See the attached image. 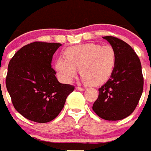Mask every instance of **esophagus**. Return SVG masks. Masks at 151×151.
<instances>
[{"instance_id":"1","label":"esophagus","mask_w":151,"mask_h":151,"mask_svg":"<svg viewBox=\"0 0 151 151\" xmlns=\"http://www.w3.org/2000/svg\"><path fill=\"white\" fill-rule=\"evenodd\" d=\"M76 89H77V90H78V91H84V90H85V88H84L80 87V86H78V87H76Z\"/></svg>"}]
</instances>
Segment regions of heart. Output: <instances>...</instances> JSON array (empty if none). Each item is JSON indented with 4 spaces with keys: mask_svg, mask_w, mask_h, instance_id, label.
Here are the masks:
<instances>
[{
    "mask_svg": "<svg viewBox=\"0 0 151 151\" xmlns=\"http://www.w3.org/2000/svg\"><path fill=\"white\" fill-rule=\"evenodd\" d=\"M66 57H60L55 69L63 82L69 83L76 76L78 69L85 83L97 85L106 81L115 66L116 52L110 45L82 44L69 47Z\"/></svg>",
    "mask_w": 151,
    "mask_h": 151,
    "instance_id": "obj_1",
    "label": "heart"
}]
</instances>
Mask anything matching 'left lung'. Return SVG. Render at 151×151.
Wrapping results in <instances>:
<instances>
[{
  "mask_svg": "<svg viewBox=\"0 0 151 151\" xmlns=\"http://www.w3.org/2000/svg\"><path fill=\"white\" fill-rule=\"evenodd\" d=\"M116 52V63L110 78L98 89L92 109L101 118L121 120L133 113L143 92L141 64L132 47L122 40L104 36Z\"/></svg>",
  "mask_w": 151,
  "mask_h": 151,
  "instance_id": "1",
  "label": "left lung"
}]
</instances>
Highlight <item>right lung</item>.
I'll list each match as a JSON object with an SVG mask.
<instances>
[{
  "label": "right lung",
  "mask_w": 151,
  "mask_h": 151,
  "mask_svg": "<svg viewBox=\"0 0 151 151\" xmlns=\"http://www.w3.org/2000/svg\"><path fill=\"white\" fill-rule=\"evenodd\" d=\"M61 45L35 41L22 47L9 63L6 89L14 108L29 120H53L74 90L73 85L60 83L51 67L53 55Z\"/></svg>",
  "instance_id": "obj_1"
}]
</instances>
